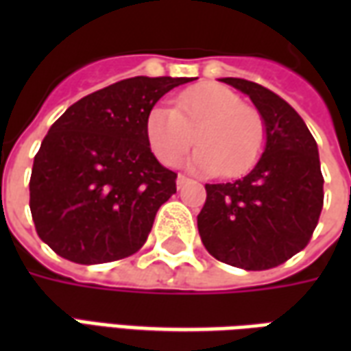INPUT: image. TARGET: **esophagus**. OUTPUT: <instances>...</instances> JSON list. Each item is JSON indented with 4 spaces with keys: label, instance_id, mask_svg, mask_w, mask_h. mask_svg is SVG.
<instances>
[{
    "label": "esophagus",
    "instance_id": "esophagus-1",
    "mask_svg": "<svg viewBox=\"0 0 351 351\" xmlns=\"http://www.w3.org/2000/svg\"><path fill=\"white\" fill-rule=\"evenodd\" d=\"M188 182H190V178H188V176H184V175L176 176V188H178V190H182L184 186H186Z\"/></svg>",
    "mask_w": 351,
    "mask_h": 351
}]
</instances>
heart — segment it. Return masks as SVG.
Masks as SVG:
<instances>
[{
    "mask_svg": "<svg viewBox=\"0 0 351 351\" xmlns=\"http://www.w3.org/2000/svg\"><path fill=\"white\" fill-rule=\"evenodd\" d=\"M146 141L156 158L173 167L197 150L188 167L203 175L241 176L250 171L265 146V123L258 110L244 107L233 90L206 82L182 92L175 108L154 105L145 118Z\"/></svg>",
    "mask_w": 351,
    "mask_h": 351,
    "instance_id": "heart-1",
    "label": "heart"
}]
</instances>
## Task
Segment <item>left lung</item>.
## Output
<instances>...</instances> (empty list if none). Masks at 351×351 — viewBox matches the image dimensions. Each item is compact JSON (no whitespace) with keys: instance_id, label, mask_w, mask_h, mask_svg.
I'll list each match as a JSON object with an SVG mask.
<instances>
[{"instance_id":"1","label":"left lung","mask_w":351,"mask_h":351,"mask_svg":"<svg viewBox=\"0 0 351 351\" xmlns=\"http://www.w3.org/2000/svg\"><path fill=\"white\" fill-rule=\"evenodd\" d=\"M246 93L265 123L263 154L235 182L206 184L197 216L210 256L244 271L284 263L308 244L324 206L317 145L287 101L244 79H220Z\"/></svg>"}]
</instances>
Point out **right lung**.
Returning <instances> with one entry per match:
<instances>
[{
    "label": "right lung",
    "mask_w": 351,
    "mask_h": 351,
    "mask_svg": "<svg viewBox=\"0 0 351 351\" xmlns=\"http://www.w3.org/2000/svg\"><path fill=\"white\" fill-rule=\"evenodd\" d=\"M193 77H133L82 97L52 123L35 156L29 208L37 235L80 265L128 258L176 193V173L146 141L148 110Z\"/></svg>",
    "instance_id": "right-lung-1"
}]
</instances>
